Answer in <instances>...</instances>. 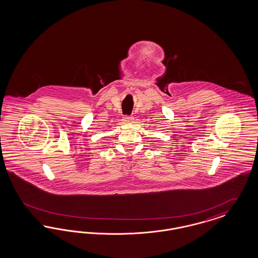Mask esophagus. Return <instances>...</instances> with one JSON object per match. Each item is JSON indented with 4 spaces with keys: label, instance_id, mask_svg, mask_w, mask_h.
Returning a JSON list of instances; mask_svg holds the SVG:
<instances>
[{
    "label": "esophagus",
    "instance_id": "1",
    "mask_svg": "<svg viewBox=\"0 0 258 258\" xmlns=\"http://www.w3.org/2000/svg\"><path fill=\"white\" fill-rule=\"evenodd\" d=\"M133 120H134L133 116L125 115L123 118V121H124V123H131V122H133Z\"/></svg>",
    "mask_w": 258,
    "mask_h": 258
}]
</instances>
